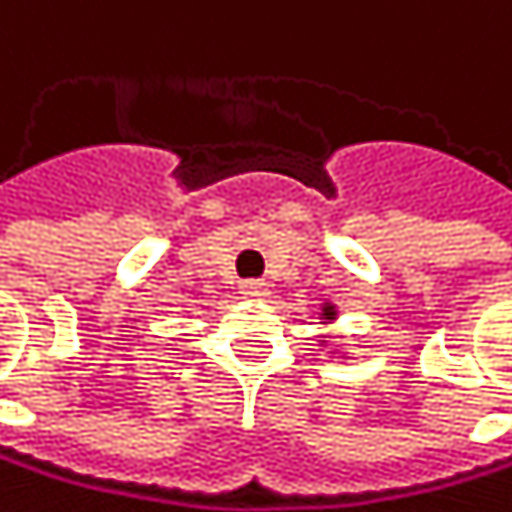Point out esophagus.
I'll return each instance as SVG.
<instances>
[{
	"label": "esophagus",
	"mask_w": 512,
	"mask_h": 512,
	"mask_svg": "<svg viewBox=\"0 0 512 512\" xmlns=\"http://www.w3.org/2000/svg\"><path fill=\"white\" fill-rule=\"evenodd\" d=\"M239 294L248 301H261V298H267V282L264 279H245V282H239Z\"/></svg>",
	"instance_id": "34e87169"
}]
</instances>
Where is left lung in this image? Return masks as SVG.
<instances>
[{"instance_id":"8db88e82","label":"left lung","mask_w":512,"mask_h":512,"mask_svg":"<svg viewBox=\"0 0 512 512\" xmlns=\"http://www.w3.org/2000/svg\"><path fill=\"white\" fill-rule=\"evenodd\" d=\"M316 316H319V325H331V322H338V307H334L331 301H325V304H319V313H316ZM319 347H325L331 356H344V353H341L344 347H334V344H325V341H322Z\"/></svg>"}]
</instances>
